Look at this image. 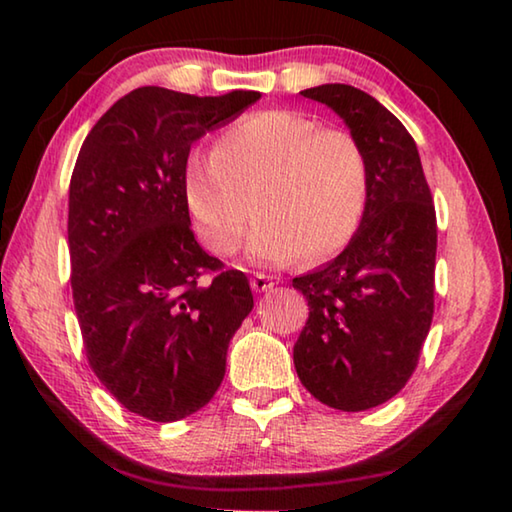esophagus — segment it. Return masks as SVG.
Wrapping results in <instances>:
<instances>
[{"instance_id":"esophagus-1","label":"esophagus","mask_w":512,"mask_h":512,"mask_svg":"<svg viewBox=\"0 0 512 512\" xmlns=\"http://www.w3.org/2000/svg\"><path fill=\"white\" fill-rule=\"evenodd\" d=\"M250 287H253V291L262 293V291H271L275 287V280L271 275H264V273H255L253 277H250Z\"/></svg>"}]
</instances>
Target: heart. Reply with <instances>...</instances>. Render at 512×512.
I'll return each instance as SVG.
<instances>
[{
	"label": "heart",
	"instance_id": "b5f03b06",
	"mask_svg": "<svg viewBox=\"0 0 512 512\" xmlns=\"http://www.w3.org/2000/svg\"><path fill=\"white\" fill-rule=\"evenodd\" d=\"M361 144L293 110L239 119L214 153H192L185 169L189 212L205 246L230 257L244 244L253 201L262 214L250 237L255 262H316L354 237L368 203Z\"/></svg>",
	"mask_w": 512,
	"mask_h": 512
}]
</instances>
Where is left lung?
I'll return each mask as SVG.
<instances>
[{
	"label": "left lung",
	"instance_id": "1",
	"mask_svg": "<svg viewBox=\"0 0 512 512\" xmlns=\"http://www.w3.org/2000/svg\"><path fill=\"white\" fill-rule=\"evenodd\" d=\"M348 124L368 160L359 230L327 266L293 277L309 318L293 345L302 386L332 409L366 411L411 379L433 318L436 207L413 137L352 85L300 92Z\"/></svg>",
	"mask_w": 512,
	"mask_h": 512
}]
</instances>
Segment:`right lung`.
I'll use <instances>...</instances> for the list:
<instances>
[{
	"label": "right lung",
	"mask_w": 512,
	"mask_h": 512,
	"mask_svg": "<svg viewBox=\"0 0 512 512\" xmlns=\"http://www.w3.org/2000/svg\"><path fill=\"white\" fill-rule=\"evenodd\" d=\"M257 99L146 85L92 126L76 158L67 241L85 357L146 420H183L212 400L255 305L248 277L198 246L185 169L196 140Z\"/></svg>",
	"instance_id": "obj_1"
}]
</instances>
